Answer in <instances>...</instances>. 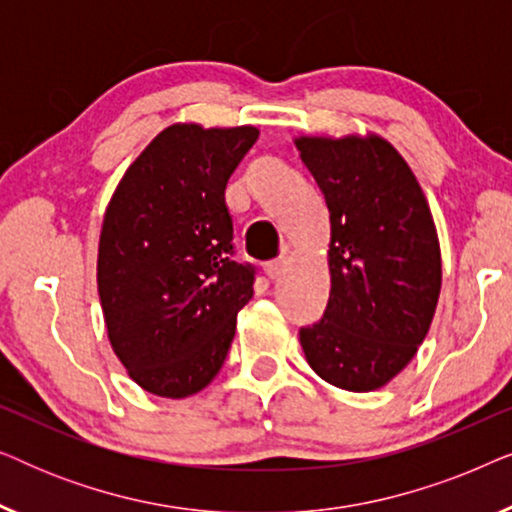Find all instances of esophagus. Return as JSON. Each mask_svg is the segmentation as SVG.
Returning a JSON list of instances; mask_svg holds the SVG:
<instances>
[{
    "label": "esophagus",
    "instance_id": "34e87169",
    "mask_svg": "<svg viewBox=\"0 0 512 512\" xmlns=\"http://www.w3.org/2000/svg\"><path fill=\"white\" fill-rule=\"evenodd\" d=\"M263 268H265V272H268L270 279H277L286 268V258L282 256V258H275V261H268L263 265Z\"/></svg>",
    "mask_w": 512,
    "mask_h": 512
}]
</instances>
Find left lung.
Segmentation results:
<instances>
[{"label":"left lung","instance_id":"8db88e82","mask_svg":"<svg viewBox=\"0 0 512 512\" xmlns=\"http://www.w3.org/2000/svg\"><path fill=\"white\" fill-rule=\"evenodd\" d=\"M296 146L331 212V296L321 321L300 328V345L333 387L380 389L417 354L438 305L429 202L387 139L298 137Z\"/></svg>","mask_w":512,"mask_h":512}]
</instances>
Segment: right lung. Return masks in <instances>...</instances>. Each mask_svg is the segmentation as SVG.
<instances>
[{
  "mask_svg": "<svg viewBox=\"0 0 512 512\" xmlns=\"http://www.w3.org/2000/svg\"><path fill=\"white\" fill-rule=\"evenodd\" d=\"M254 125L174 123L125 170L104 212L97 291L111 347L149 394L186 398L219 373L254 265L233 261L226 184Z\"/></svg>",
  "mask_w": 512,
  "mask_h": 512,
  "instance_id": "add662e5",
  "label": "right lung"
}]
</instances>
